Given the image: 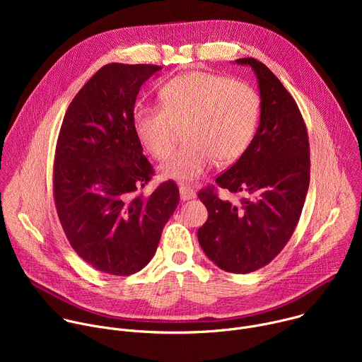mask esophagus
Instances as JSON below:
<instances>
[{"label": "esophagus", "instance_id": "1", "mask_svg": "<svg viewBox=\"0 0 362 362\" xmlns=\"http://www.w3.org/2000/svg\"><path fill=\"white\" fill-rule=\"evenodd\" d=\"M179 190H180V199L182 200H190V199H193V197H196V192L193 190V189H190V187H187V186H180L179 187Z\"/></svg>", "mask_w": 362, "mask_h": 362}]
</instances>
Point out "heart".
Here are the masks:
<instances>
[{"instance_id":"obj_1","label":"heart","mask_w":362,"mask_h":362,"mask_svg":"<svg viewBox=\"0 0 362 362\" xmlns=\"http://www.w3.org/2000/svg\"><path fill=\"white\" fill-rule=\"evenodd\" d=\"M162 106H139L134 129L154 159H168L186 127L187 144L162 166V176L183 183L202 177L214 162L238 160L252 141L261 97L246 81L193 71L173 77L160 91Z\"/></svg>"}]
</instances>
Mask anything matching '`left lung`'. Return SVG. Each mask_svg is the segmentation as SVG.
Instances as JSON below:
<instances>
[{
  "label": "left lung",
  "instance_id": "1",
  "mask_svg": "<svg viewBox=\"0 0 362 362\" xmlns=\"http://www.w3.org/2000/svg\"><path fill=\"white\" fill-rule=\"evenodd\" d=\"M250 66L261 93V123L245 153L216 183L238 202L222 200L215 186L197 196L208 209L199 228V243L212 262L232 274L264 268L291 239L309 187V140L293 97L261 62L239 59Z\"/></svg>",
  "mask_w": 362,
  "mask_h": 362
}]
</instances>
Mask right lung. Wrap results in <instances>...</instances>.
<instances>
[{"mask_svg": "<svg viewBox=\"0 0 362 362\" xmlns=\"http://www.w3.org/2000/svg\"><path fill=\"white\" fill-rule=\"evenodd\" d=\"M162 67L112 63L76 94L59 133L53 194L63 230L84 262L127 276L143 269L179 203L173 180L140 190L153 166L134 129L141 84Z\"/></svg>", "mask_w": 362, "mask_h": 362, "instance_id": "1", "label": "right lung"}]
</instances>
